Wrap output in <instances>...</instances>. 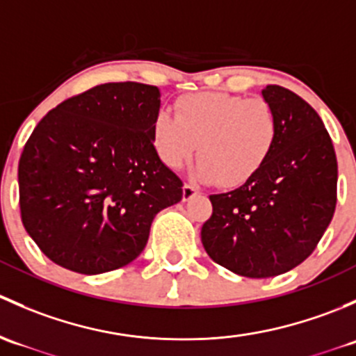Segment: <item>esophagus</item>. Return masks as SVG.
Here are the masks:
<instances>
[{"mask_svg": "<svg viewBox=\"0 0 356 356\" xmlns=\"http://www.w3.org/2000/svg\"><path fill=\"white\" fill-rule=\"evenodd\" d=\"M196 195H198V189H196L195 186H191V184L182 186V200L184 201H189L191 198H195Z\"/></svg>", "mask_w": 356, "mask_h": 356, "instance_id": "1", "label": "esophagus"}]
</instances>
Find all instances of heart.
Returning a JSON list of instances; mask_svg holds the SVG:
<instances>
[{
    "instance_id": "b5f03b06",
    "label": "heart",
    "mask_w": 356,
    "mask_h": 356,
    "mask_svg": "<svg viewBox=\"0 0 356 356\" xmlns=\"http://www.w3.org/2000/svg\"><path fill=\"white\" fill-rule=\"evenodd\" d=\"M175 115L160 111L152 125L158 158L181 168L198 148L195 177L234 189L264 168L277 145L275 110L261 98L229 92H195L179 98Z\"/></svg>"
}]
</instances>
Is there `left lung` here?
<instances>
[{"label": "left lung", "mask_w": 356, "mask_h": 356, "mask_svg": "<svg viewBox=\"0 0 356 356\" xmlns=\"http://www.w3.org/2000/svg\"><path fill=\"white\" fill-rule=\"evenodd\" d=\"M279 138L267 163L234 191L211 195L201 243L215 264L243 277L284 274L307 260L336 210L337 160L318 113L289 89L267 86Z\"/></svg>", "instance_id": "1"}]
</instances>
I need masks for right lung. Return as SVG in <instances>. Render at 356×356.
I'll use <instances>...</instances> for the list:
<instances>
[{"instance_id": "1", "label": "right lung", "mask_w": 356, "mask_h": 356, "mask_svg": "<svg viewBox=\"0 0 356 356\" xmlns=\"http://www.w3.org/2000/svg\"><path fill=\"white\" fill-rule=\"evenodd\" d=\"M160 89L108 82L65 99L35 125L19 161L20 213L51 261L79 274L141 254L155 215L182 200L152 125Z\"/></svg>"}]
</instances>
